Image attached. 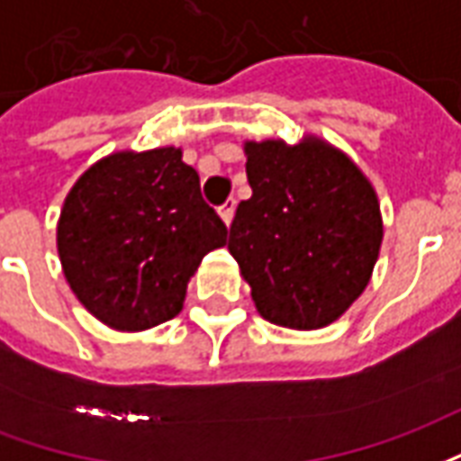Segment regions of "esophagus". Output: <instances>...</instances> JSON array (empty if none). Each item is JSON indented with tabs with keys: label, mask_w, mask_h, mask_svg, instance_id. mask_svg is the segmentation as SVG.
Instances as JSON below:
<instances>
[{
	"label": "esophagus",
	"mask_w": 461,
	"mask_h": 461,
	"mask_svg": "<svg viewBox=\"0 0 461 461\" xmlns=\"http://www.w3.org/2000/svg\"><path fill=\"white\" fill-rule=\"evenodd\" d=\"M234 210H237V200H227L220 207V217L224 220V224L230 227L231 220H234Z\"/></svg>",
	"instance_id": "obj_1"
}]
</instances>
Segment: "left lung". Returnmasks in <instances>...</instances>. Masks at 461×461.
<instances>
[{
  "label": "left lung",
  "mask_w": 461,
  "mask_h": 461,
  "mask_svg": "<svg viewBox=\"0 0 461 461\" xmlns=\"http://www.w3.org/2000/svg\"><path fill=\"white\" fill-rule=\"evenodd\" d=\"M251 197L230 227V254L261 316L313 330L366 291L383 241L373 185L319 138L244 142Z\"/></svg>",
  "instance_id": "obj_1"
}]
</instances>
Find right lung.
I'll use <instances>...</instances> for the list:
<instances>
[{
	"mask_svg": "<svg viewBox=\"0 0 461 461\" xmlns=\"http://www.w3.org/2000/svg\"><path fill=\"white\" fill-rule=\"evenodd\" d=\"M224 244L227 227L180 148L98 160L71 187L56 227L76 299L115 330L175 319L204 254Z\"/></svg>",
	"mask_w": 461,
	"mask_h": 461,
	"instance_id": "right-lung-1",
	"label": "right lung"
}]
</instances>
